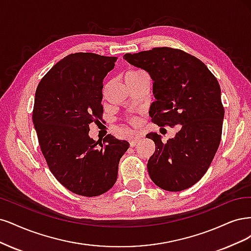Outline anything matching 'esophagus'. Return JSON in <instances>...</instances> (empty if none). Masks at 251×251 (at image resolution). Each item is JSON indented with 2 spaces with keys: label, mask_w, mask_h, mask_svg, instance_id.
I'll use <instances>...</instances> for the list:
<instances>
[{
  "label": "esophagus",
  "mask_w": 251,
  "mask_h": 251,
  "mask_svg": "<svg viewBox=\"0 0 251 251\" xmlns=\"http://www.w3.org/2000/svg\"><path fill=\"white\" fill-rule=\"evenodd\" d=\"M140 140H141V136L140 135H135V136L132 137L130 141H129V144H130L131 147H134L135 145L140 142Z\"/></svg>",
  "instance_id": "obj_1"
}]
</instances>
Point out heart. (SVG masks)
<instances>
[{
    "label": "heart",
    "instance_id": "b5f03b06",
    "mask_svg": "<svg viewBox=\"0 0 251 251\" xmlns=\"http://www.w3.org/2000/svg\"><path fill=\"white\" fill-rule=\"evenodd\" d=\"M143 73L144 72L141 71V70H131V71L127 72L126 75H125V82L127 83L129 81H132V80H134L135 78H137L140 75H142ZM130 123L133 124V125H136L137 123H139V119H136V118L130 119Z\"/></svg>",
    "mask_w": 251,
    "mask_h": 251
}]
</instances>
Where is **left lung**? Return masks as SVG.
Instances as JSON below:
<instances>
[{
	"instance_id": "1",
	"label": "left lung",
	"mask_w": 251,
	"mask_h": 251,
	"mask_svg": "<svg viewBox=\"0 0 251 251\" xmlns=\"http://www.w3.org/2000/svg\"><path fill=\"white\" fill-rule=\"evenodd\" d=\"M124 58L153 80L152 122L181 125L166 144L157 133L147 134L155 143L147 165L150 178L169 192L189 189L205 174L220 145L224 107L218 80L195 56L173 48L127 53Z\"/></svg>"
}]
</instances>
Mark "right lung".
Masks as SVG:
<instances>
[{
    "mask_svg": "<svg viewBox=\"0 0 251 251\" xmlns=\"http://www.w3.org/2000/svg\"><path fill=\"white\" fill-rule=\"evenodd\" d=\"M117 57L95 53L70 54L42 78L35 92L34 127L50 171L64 188L95 197L115 184L126 141L107 134L88 136L90 124L102 119L103 80Z\"/></svg>",
    "mask_w": 251,
    "mask_h": 251,
    "instance_id": "obj_1",
    "label": "right lung"
}]
</instances>
